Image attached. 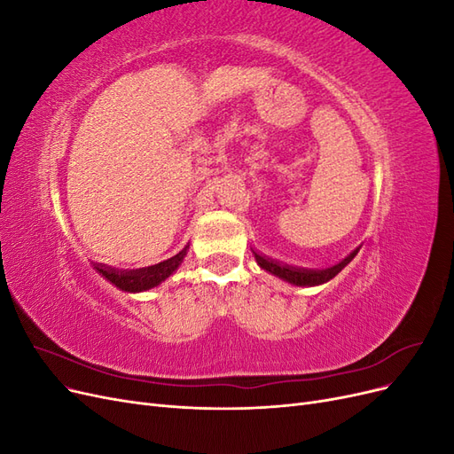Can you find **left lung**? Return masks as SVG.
Instances as JSON below:
<instances>
[{
  "mask_svg": "<svg viewBox=\"0 0 454 454\" xmlns=\"http://www.w3.org/2000/svg\"><path fill=\"white\" fill-rule=\"evenodd\" d=\"M356 254H358V250H354L347 259H342L340 263L329 267V269H324V270H307V269L284 267V265L277 263V261H270V259L259 255V254H255V261H257V265L261 269L269 270L270 274H274V277H278V278L290 282L294 286H318V284H324L327 280H332L333 277H337V274L350 263Z\"/></svg>",
  "mask_w": 454,
  "mask_h": 454,
  "instance_id": "left-lung-1",
  "label": "left lung"
}]
</instances>
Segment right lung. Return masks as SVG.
Masks as SVG:
<instances>
[{
	"label": "right lung",
	"mask_w": 454,
	"mask_h": 454,
	"mask_svg": "<svg viewBox=\"0 0 454 454\" xmlns=\"http://www.w3.org/2000/svg\"><path fill=\"white\" fill-rule=\"evenodd\" d=\"M187 248L182 250L177 255L162 261L159 265L153 267H147V269H136V270H115V269H109L104 265H96V270H98L102 277L112 282L114 286H117L119 290L122 292H145L151 290V287L159 286L162 280H167L170 274L180 267L182 259L185 255Z\"/></svg>",
	"instance_id": "add662e5"
}]
</instances>
